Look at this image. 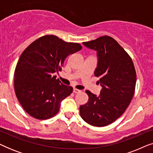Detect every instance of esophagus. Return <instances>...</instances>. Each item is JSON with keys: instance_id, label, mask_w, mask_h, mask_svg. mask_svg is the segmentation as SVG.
<instances>
[{"instance_id": "1", "label": "esophagus", "mask_w": 153, "mask_h": 153, "mask_svg": "<svg viewBox=\"0 0 153 153\" xmlns=\"http://www.w3.org/2000/svg\"><path fill=\"white\" fill-rule=\"evenodd\" d=\"M73 92H74V93H80L81 91H80V90H79V89L74 88V90H73Z\"/></svg>"}]
</instances>
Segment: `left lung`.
<instances>
[{"instance_id": "left-lung-1", "label": "left lung", "mask_w": 153, "mask_h": 153, "mask_svg": "<svg viewBox=\"0 0 153 153\" xmlns=\"http://www.w3.org/2000/svg\"><path fill=\"white\" fill-rule=\"evenodd\" d=\"M97 51V67L95 76L102 89L97 96L86 91L88 101L80 106L83 120L95 127H104L122 116L132 100L137 74L128 53L111 37L104 35L83 42Z\"/></svg>"}]
</instances>
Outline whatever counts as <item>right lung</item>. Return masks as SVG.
I'll return each mask as SVG.
<instances>
[{"instance_id": "obj_1", "label": "right lung", "mask_w": 153, "mask_h": 153, "mask_svg": "<svg viewBox=\"0 0 153 153\" xmlns=\"http://www.w3.org/2000/svg\"><path fill=\"white\" fill-rule=\"evenodd\" d=\"M81 49L80 44L47 35L23 51L14 71V86L19 102L30 116L46 120L58 114L60 102L73 88L62 84L53 74L61 71L70 54Z\"/></svg>"}]
</instances>
